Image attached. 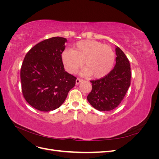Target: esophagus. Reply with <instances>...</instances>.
Masks as SVG:
<instances>
[{"label":"esophagus","mask_w":159,"mask_h":159,"mask_svg":"<svg viewBox=\"0 0 159 159\" xmlns=\"http://www.w3.org/2000/svg\"><path fill=\"white\" fill-rule=\"evenodd\" d=\"M81 81H82V80L81 79H80V78H77L76 79V81H75V84H76V85H78V84H79Z\"/></svg>","instance_id":"34e87169"}]
</instances>
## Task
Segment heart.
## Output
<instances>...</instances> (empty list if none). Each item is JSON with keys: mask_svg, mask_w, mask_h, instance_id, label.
Returning a JSON list of instances; mask_svg holds the SVG:
<instances>
[{"mask_svg": "<svg viewBox=\"0 0 159 159\" xmlns=\"http://www.w3.org/2000/svg\"><path fill=\"white\" fill-rule=\"evenodd\" d=\"M62 63L66 71L74 74L82 65L83 75H92L100 79L111 71L115 60L112 48L96 40H81L76 43L72 50H66L61 54Z\"/></svg>", "mask_w": 159, "mask_h": 159, "instance_id": "b5f03b06", "label": "heart"}]
</instances>
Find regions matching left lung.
<instances>
[{
	"instance_id": "left-lung-1",
	"label": "left lung",
	"mask_w": 159,
	"mask_h": 159,
	"mask_svg": "<svg viewBox=\"0 0 159 159\" xmlns=\"http://www.w3.org/2000/svg\"><path fill=\"white\" fill-rule=\"evenodd\" d=\"M116 64L103 78L91 80L92 89L87 99L98 111L113 110L121 103L131 84V66L124 52L117 46Z\"/></svg>"
}]
</instances>
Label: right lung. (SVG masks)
<instances>
[{
  "label": "right lung",
  "instance_id": "obj_1",
  "mask_svg": "<svg viewBox=\"0 0 159 159\" xmlns=\"http://www.w3.org/2000/svg\"><path fill=\"white\" fill-rule=\"evenodd\" d=\"M67 40L53 37L38 43L27 52L20 70L24 98L32 107L50 111L60 107L76 78L64 70L61 54Z\"/></svg>",
  "mask_w": 159,
  "mask_h": 159
}]
</instances>
